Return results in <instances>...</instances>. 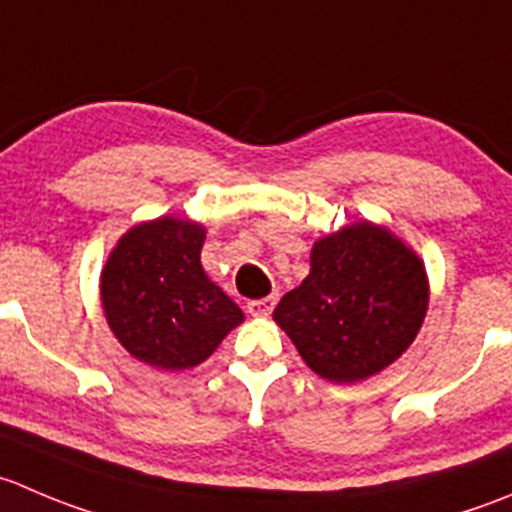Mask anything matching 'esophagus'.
I'll list each match as a JSON object with an SVG mask.
<instances>
[{"instance_id": "obj_1", "label": "esophagus", "mask_w": 512, "mask_h": 512, "mask_svg": "<svg viewBox=\"0 0 512 512\" xmlns=\"http://www.w3.org/2000/svg\"><path fill=\"white\" fill-rule=\"evenodd\" d=\"M275 302H277V295H267V297H260V300H250L247 302V312L255 317H267L272 310H275Z\"/></svg>"}]
</instances>
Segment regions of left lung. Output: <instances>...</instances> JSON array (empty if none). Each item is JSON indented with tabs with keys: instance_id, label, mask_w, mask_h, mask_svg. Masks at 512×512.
I'll use <instances>...</instances> for the list:
<instances>
[{
	"instance_id": "1",
	"label": "left lung",
	"mask_w": 512,
	"mask_h": 512,
	"mask_svg": "<svg viewBox=\"0 0 512 512\" xmlns=\"http://www.w3.org/2000/svg\"><path fill=\"white\" fill-rule=\"evenodd\" d=\"M428 302L418 252L388 227L360 220L312 245L310 275L282 297L272 317L312 372L352 385L413 345Z\"/></svg>"
}]
</instances>
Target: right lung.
<instances>
[{
    "label": "right lung",
    "instance_id": "right-lung-1",
    "mask_svg": "<svg viewBox=\"0 0 512 512\" xmlns=\"http://www.w3.org/2000/svg\"><path fill=\"white\" fill-rule=\"evenodd\" d=\"M205 225L157 217L130 227L99 275V300L119 345L165 372L197 367L245 320L200 262Z\"/></svg>",
    "mask_w": 512,
    "mask_h": 512
}]
</instances>
